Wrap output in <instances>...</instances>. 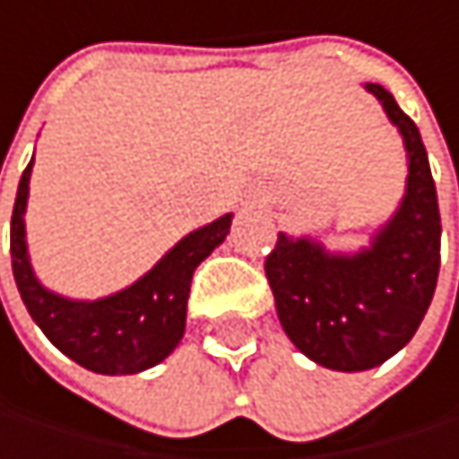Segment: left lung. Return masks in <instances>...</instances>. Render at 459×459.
Segmentation results:
<instances>
[{"instance_id": "8db88e82", "label": "left lung", "mask_w": 459, "mask_h": 459, "mask_svg": "<svg viewBox=\"0 0 459 459\" xmlns=\"http://www.w3.org/2000/svg\"><path fill=\"white\" fill-rule=\"evenodd\" d=\"M401 133L406 189L393 216L358 251H329L310 235L278 232L264 273L286 337L318 366L366 371L420 329L441 267V216L417 125L374 82L363 85Z\"/></svg>"}]
</instances>
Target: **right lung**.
<instances>
[{
    "mask_svg": "<svg viewBox=\"0 0 459 459\" xmlns=\"http://www.w3.org/2000/svg\"><path fill=\"white\" fill-rule=\"evenodd\" d=\"M31 168L34 157L21 176L10 224L13 275L29 316L64 355L96 374H138L157 366L184 337L192 275L230 235L232 213L184 235L149 273L115 294L69 299L50 291L31 267L23 219Z\"/></svg>",
    "mask_w": 459,
    "mask_h": 459,
    "instance_id": "obj_1",
    "label": "right lung"
}]
</instances>
